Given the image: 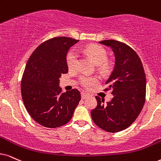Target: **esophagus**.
I'll return each mask as SVG.
<instances>
[{"instance_id":"34e87169","label":"esophagus","mask_w":161,"mask_h":161,"mask_svg":"<svg viewBox=\"0 0 161 161\" xmlns=\"http://www.w3.org/2000/svg\"><path fill=\"white\" fill-rule=\"evenodd\" d=\"M81 97H82V99H85V98H87V97H88V94H87V93L82 92V94H81Z\"/></svg>"}]
</instances>
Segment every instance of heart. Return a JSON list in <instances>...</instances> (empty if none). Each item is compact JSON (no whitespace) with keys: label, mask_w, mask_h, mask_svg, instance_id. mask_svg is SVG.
<instances>
[{"label":"heart","mask_w":161,"mask_h":161,"mask_svg":"<svg viewBox=\"0 0 161 161\" xmlns=\"http://www.w3.org/2000/svg\"><path fill=\"white\" fill-rule=\"evenodd\" d=\"M83 51L92 58L97 64H102L108 59V52L103 47L99 45H90L85 47ZM66 62L69 70H74L77 68L78 64V54L74 50H71L68 53ZM107 68V63L102 65V69ZM98 78L96 76H88L82 75L79 78V84L85 89H89L98 82Z\"/></svg>","instance_id":"obj_1"}]
</instances>
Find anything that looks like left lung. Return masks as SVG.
<instances>
[{
  "label": "left lung",
  "mask_w": 161,
  "mask_h": 161,
  "mask_svg": "<svg viewBox=\"0 0 161 161\" xmlns=\"http://www.w3.org/2000/svg\"><path fill=\"white\" fill-rule=\"evenodd\" d=\"M99 43L111 47L115 55L114 68L105 89L112 91L114 97L104 105L105 99L97 96V106L91 115L98 127L114 133L129 127L141 112L146 101V74L140 57L131 47L116 40Z\"/></svg>",
  "instance_id": "8db88e82"
}]
</instances>
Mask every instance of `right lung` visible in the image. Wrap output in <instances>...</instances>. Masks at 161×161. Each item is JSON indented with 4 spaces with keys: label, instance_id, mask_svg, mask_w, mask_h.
<instances>
[{
    "label": "right lung",
    "instance_id": "add662e5",
    "mask_svg": "<svg viewBox=\"0 0 161 161\" xmlns=\"http://www.w3.org/2000/svg\"><path fill=\"white\" fill-rule=\"evenodd\" d=\"M79 42L55 37L42 43L30 56L22 76L21 91L26 111L36 122L47 128L68 123L81 99L74 88L62 93L58 79L68 72L66 56Z\"/></svg>",
    "mask_w": 161,
    "mask_h": 161
}]
</instances>
